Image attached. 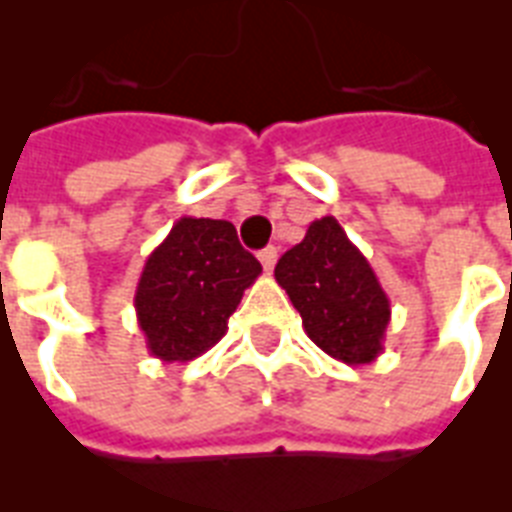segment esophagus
<instances>
[{
	"label": "esophagus",
	"instance_id": "1",
	"mask_svg": "<svg viewBox=\"0 0 512 512\" xmlns=\"http://www.w3.org/2000/svg\"><path fill=\"white\" fill-rule=\"evenodd\" d=\"M276 257H279V249L276 247H265L260 252V263H263L265 271H273V265H276Z\"/></svg>",
	"mask_w": 512,
	"mask_h": 512
}]
</instances>
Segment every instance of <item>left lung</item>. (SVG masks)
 Returning a JSON list of instances; mask_svg holds the SVG:
<instances>
[{
    "mask_svg": "<svg viewBox=\"0 0 512 512\" xmlns=\"http://www.w3.org/2000/svg\"><path fill=\"white\" fill-rule=\"evenodd\" d=\"M303 316L305 335L342 364H372L382 353L390 300L377 273L335 217L313 220L273 271Z\"/></svg>",
    "mask_w": 512,
    "mask_h": 512,
    "instance_id": "1",
    "label": "left lung"
}]
</instances>
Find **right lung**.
Here are the masks:
<instances>
[{"label": "right lung", "mask_w": 512, "mask_h": 512, "mask_svg": "<svg viewBox=\"0 0 512 512\" xmlns=\"http://www.w3.org/2000/svg\"><path fill=\"white\" fill-rule=\"evenodd\" d=\"M263 265L228 220L180 217L148 255L135 289L138 327L151 356L193 361L223 340L228 319Z\"/></svg>", "instance_id": "obj_1"}]
</instances>
